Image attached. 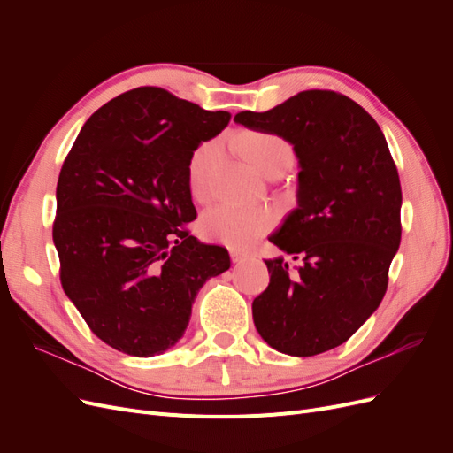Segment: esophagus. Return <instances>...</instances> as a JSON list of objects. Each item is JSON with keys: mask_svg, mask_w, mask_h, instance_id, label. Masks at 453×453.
Listing matches in <instances>:
<instances>
[{"mask_svg": "<svg viewBox=\"0 0 453 453\" xmlns=\"http://www.w3.org/2000/svg\"><path fill=\"white\" fill-rule=\"evenodd\" d=\"M230 257H232V263H242V260H245L250 255H248V253H242V251H238V250H232V251H230Z\"/></svg>", "mask_w": 453, "mask_h": 453, "instance_id": "1", "label": "esophagus"}]
</instances>
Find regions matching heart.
<instances>
[{
  "label": "heart",
  "instance_id": "b5f03b06",
  "mask_svg": "<svg viewBox=\"0 0 453 453\" xmlns=\"http://www.w3.org/2000/svg\"><path fill=\"white\" fill-rule=\"evenodd\" d=\"M238 145L253 166L265 175L276 168H287L293 160L291 143L272 132H243L238 138ZM217 155V142H203L190 153L187 164L188 188L198 200L210 196V175ZM273 223H276V213L265 205L219 203L202 215L200 228L208 240L230 245V248H248L258 236L268 232Z\"/></svg>",
  "mask_w": 453,
  "mask_h": 453
}]
</instances>
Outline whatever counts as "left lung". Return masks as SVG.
Returning <instances> with one entry per match:
<instances>
[{"label":"left lung","mask_w":453,"mask_h":453,"mask_svg":"<svg viewBox=\"0 0 453 453\" xmlns=\"http://www.w3.org/2000/svg\"><path fill=\"white\" fill-rule=\"evenodd\" d=\"M238 125L272 132L298 157V205L273 245L303 260H266L270 283L253 300L268 346L295 357L333 349L374 313L401 245L403 190L378 122L348 96L304 90L270 111H242Z\"/></svg>","instance_id":"8db88e82"}]
</instances>
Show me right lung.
<instances>
[{"mask_svg":"<svg viewBox=\"0 0 453 453\" xmlns=\"http://www.w3.org/2000/svg\"><path fill=\"white\" fill-rule=\"evenodd\" d=\"M228 120L140 87L102 105L62 164L52 225L60 281L117 351L150 357L172 348L200 287L230 268L225 248L200 243L187 226L196 219L190 153Z\"/></svg>","mask_w":453,"mask_h":453,"instance_id":"1","label":"right lung"}]
</instances>
